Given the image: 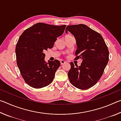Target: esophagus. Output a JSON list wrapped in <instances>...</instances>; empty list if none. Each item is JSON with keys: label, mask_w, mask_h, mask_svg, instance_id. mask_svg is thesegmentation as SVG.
I'll return each mask as SVG.
<instances>
[{"label": "esophagus", "mask_w": 121, "mask_h": 121, "mask_svg": "<svg viewBox=\"0 0 121 121\" xmlns=\"http://www.w3.org/2000/svg\"><path fill=\"white\" fill-rule=\"evenodd\" d=\"M60 63H61V65H63L64 64V63H65V61H64V60H61L60 61Z\"/></svg>", "instance_id": "obj_1"}]
</instances>
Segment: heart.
<instances>
[{"instance_id":"b5f03b06","label":"heart","mask_w":121,"mask_h":121,"mask_svg":"<svg viewBox=\"0 0 121 121\" xmlns=\"http://www.w3.org/2000/svg\"><path fill=\"white\" fill-rule=\"evenodd\" d=\"M67 36H69V35H67Z\"/></svg>"}]
</instances>
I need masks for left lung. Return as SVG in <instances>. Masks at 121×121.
Instances as JSON below:
<instances>
[{"mask_svg":"<svg viewBox=\"0 0 121 121\" xmlns=\"http://www.w3.org/2000/svg\"><path fill=\"white\" fill-rule=\"evenodd\" d=\"M68 31L76 41L75 59L82 60L79 67L70 63L69 81L78 89L86 90L95 85L103 74L109 61V51L101 35L85 24L68 26L65 32Z\"/></svg>","mask_w":121,"mask_h":121,"instance_id":"left-lung-1","label":"left lung"}]
</instances>
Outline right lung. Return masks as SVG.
<instances>
[{"mask_svg": "<svg viewBox=\"0 0 121 121\" xmlns=\"http://www.w3.org/2000/svg\"><path fill=\"white\" fill-rule=\"evenodd\" d=\"M65 26L37 23L20 36L15 48L16 63L25 82L32 87L40 89L52 82L60 62L58 60L46 62L44 52L53 48Z\"/></svg>", "mask_w": 121, "mask_h": 121, "instance_id": "1", "label": "right lung"}]
</instances>
